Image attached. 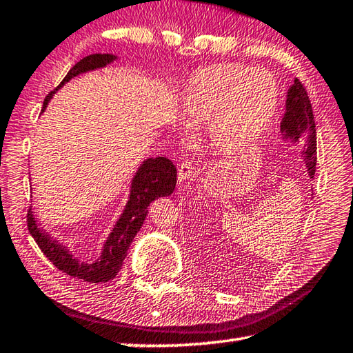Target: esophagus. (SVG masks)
<instances>
[{"mask_svg": "<svg viewBox=\"0 0 353 353\" xmlns=\"http://www.w3.org/2000/svg\"><path fill=\"white\" fill-rule=\"evenodd\" d=\"M194 175H195L194 164H192V161L188 157H184L181 159V163H179V168H178V181L179 183L189 181V179L194 178Z\"/></svg>", "mask_w": 353, "mask_h": 353, "instance_id": "1", "label": "esophagus"}]
</instances>
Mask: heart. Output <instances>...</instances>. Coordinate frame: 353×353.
I'll use <instances>...</instances> for the list:
<instances>
[{
	"mask_svg": "<svg viewBox=\"0 0 353 353\" xmlns=\"http://www.w3.org/2000/svg\"><path fill=\"white\" fill-rule=\"evenodd\" d=\"M280 84L269 70L224 64L198 72L183 94V115L209 124L212 143L236 154L263 134L280 104Z\"/></svg>",
	"mask_w": 353,
	"mask_h": 353,
	"instance_id": "heart-1",
	"label": "heart"
}]
</instances>
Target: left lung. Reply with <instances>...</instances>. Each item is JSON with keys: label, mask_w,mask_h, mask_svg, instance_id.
<instances>
[{"label": "left lung", "mask_w": 353, "mask_h": 353, "mask_svg": "<svg viewBox=\"0 0 353 353\" xmlns=\"http://www.w3.org/2000/svg\"><path fill=\"white\" fill-rule=\"evenodd\" d=\"M281 134L294 143H298L300 139L304 143L303 155L305 168L309 170L310 178H314L316 169V129L307 90L300 79H295L288 92Z\"/></svg>", "instance_id": "8db88e82"}]
</instances>
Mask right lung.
I'll list each match as a JSON object with an SVG mask.
<instances>
[{"label": "right lung", "mask_w": 353, "mask_h": 353, "mask_svg": "<svg viewBox=\"0 0 353 353\" xmlns=\"http://www.w3.org/2000/svg\"><path fill=\"white\" fill-rule=\"evenodd\" d=\"M114 59L115 55H112V53H94V55L84 57L68 72V75L64 77L58 88H61L64 83H68L70 78L79 75V73L104 68ZM53 92L44 98L43 110L48 105ZM175 184L176 168L169 158L158 157L145 159L141 168L138 169L134 181H132L130 196L123 215L118 219L117 225L105 241L101 256L95 263H79L78 259L73 258L64 245L52 239L46 232L38 228L32 209L28 210V228L38 248L50 259V263H53L55 268L70 276L79 278V280L89 283H105L115 278L121 269L132 239L141 229L144 218L148 215L149 204L158 196L170 195L175 189Z\"/></svg>", "instance_id": "right-lung-1"}]
</instances>
